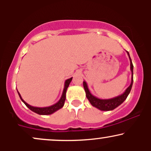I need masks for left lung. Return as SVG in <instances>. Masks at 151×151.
Returning <instances> with one entry per match:
<instances>
[{"label": "left lung", "instance_id": "8db88e82", "mask_svg": "<svg viewBox=\"0 0 151 151\" xmlns=\"http://www.w3.org/2000/svg\"><path fill=\"white\" fill-rule=\"evenodd\" d=\"M128 55H129V58L130 60V67H131V84L127 89H126V91H124L122 94L119 95V96H116V97L111 98V99H99L96 96H93V94H91L90 91L88 88L87 84L85 81H83V85H84V90H85L86 92V96L88 99L90 104L93 106L96 107L98 109L101 111H111L114 110V109H116V107L119 106V105H121L127 98V96H129L130 91H131V88H132L133 85V65L131 61V59L130 58V55L129 52L126 51Z\"/></svg>", "mask_w": 151, "mask_h": 151}]
</instances>
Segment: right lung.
Here are the masks:
<instances>
[{
  "label": "right lung",
  "instance_id": "1",
  "mask_svg": "<svg viewBox=\"0 0 151 151\" xmlns=\"http://www.w3.org/2000/svg\"><path fill=\"white\" fill-rule=\"evenodd\" d=\"M72 79V77H71L70 79H67V80L65 81V86H64V89H63V91H62V94L61 96V98H60V99L59 100L56 104H55L52 106H47V107H35V106H30V104L26 103V102L22 99L21 97V95H20V93H19L18 91V93L19 96H20V99L22 100V101L23 102V103L26 105V106L28 107L31 111H32L35 112V113L40 114V115H50V114L55 113V111H57L59 110V109H60L63 107L64 104H65V99H66V92H67V88H68L69 85H70ZM17 91H18V90H17Z\"/></svg>",
  "mask_w": 151,
  "mask_h": 151
}]
</instances>
